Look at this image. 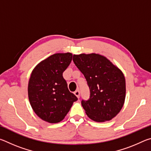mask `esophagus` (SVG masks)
<instances>
[{
	"mask_svg": "<svg viewBox=\"0 0 151 151\" xmlns=\"http://www.w3.org/2000/svg\"><path fill=\"white\" fill-rule=\"evenodd\" d=\"M74 94H75V95L77 96L78 99L79 98V97H80V91H79L78 90H76L75 92H74Z\"/></svg>",
	"mask_w": 151,
	"mask_h": 151,
	"instance_id": "34e87169",
	"label": "esophagus"
}]
</instances>
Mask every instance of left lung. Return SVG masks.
I'll return each instance as SVG.
<instances>
[{
    "label": "left lung",
    "mask_w": 151,
    "mask_h": 151,
    "mask_svg": "<svg viewBox=\"0 0 151 151\" xmlns=\"http://www.w3.org/2000/svg\"><path fill=\"white\" fill-rule=\"evenodd\" d=\"M73 60L90 89L89 99L81 101L86 114L96 122L111 121L124 103L126 83L123 73L106 57L95 53L74 55Z\"/></svg>",
    "instance_id": "obj_1"
}]
</instances>
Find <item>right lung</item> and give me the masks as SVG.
Segmentation results:
<instances>
[{
  "instance_id": "add662e5",
  "label": "right lung",
  "mask_w": 151,
  "mask_h": 151,
  "mask_svg": "<svg viewBox=\"0 0 151 151\" xmlns=\"http://www.w3.org/2000/svg\"><path fill=\"white\" fill-rule=\"evenodd\" d=\"M72 53H57L40 62L32 70L28 86L30 104L37 115L46 122L63 121L78 100L68 90L63 73L69 66Z\"/></svg>"
}]
</instances>
